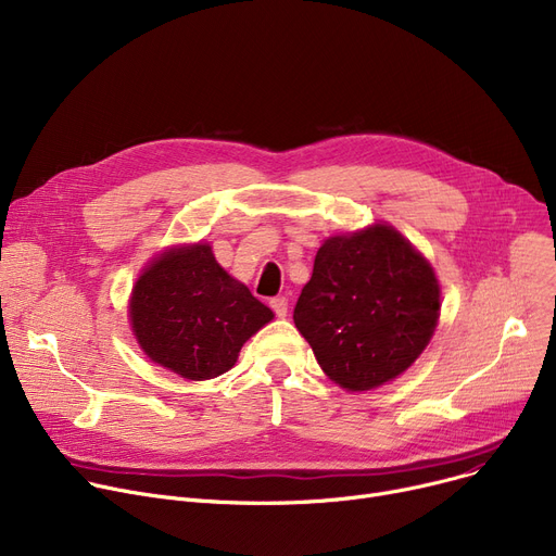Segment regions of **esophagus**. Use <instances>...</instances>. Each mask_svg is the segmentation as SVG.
<instances>
[{"instance_id":"34e87169","label":"esophagus","mask_w":556,"mask_h":556,"mask_svg":"<svg viewBox=\"0 0 556 556\" xmlns=\"http://www.w3.org/2000/svg\"><path fill=\"white\" fill-rule=\"evenodd\" d=\"M270 306H273V311H275L277 317H286V315H288V300H286V298H275V300H270Z\"/></svg>"}]
</instances>
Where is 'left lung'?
I'll list each match as a JSON object with an SVG mask.
<instances>
[{
  "instance_id": "left-lung-1",
  "label": "left lung",
  "mask_w": 556,
  "mask_h": 556,
  "mask_svg": "<svg viewBox=\"0 0 556 556\" xmlns=\"http://www.w3.org/2000/svg\"><path fill=\"white\" fill-rule=\"evenodd\" d=\"M440 308L430 263L392 225L376 223L323 243L293 319L331 381L365 392L419 358Z\"/></svg>"
}]
</instances>
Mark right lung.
<instances>
[{
    "label": "right lung",
    "instance_id": "add662e5",
    "mask_svg": "<svg viewBox=\"0 0 556 556\" xmlns=\"http://www.w3.org/2000/svg\"><path fill=\"white\" fill-rule=\"evenodd\" d=\"M128 311L143 354L189 381L231 369L241 346L275 317L220 268L207 243L155 256L132 288Z\"/></svg>",
    "mask_w": 556,
    "mask_h": 556
}]
</instances>
